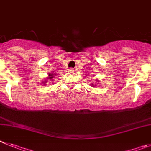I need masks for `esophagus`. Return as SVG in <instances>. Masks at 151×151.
Listing matches in <instances>:
<instances>
[{
  "label": "esophagus",
  "instance_id": "34e87169",
  "mask_svg": "<svg viewBox=\"0 0 151 151\" xmlns=\"http://www.w3.org/2000/svg\"><path fill=\"white\" fill-rule=\"evenodd\" d=\"M75 70H75L74 68H73V67H71V68L69 69V71H70V72H74Z\"/></svg>",
  "mask_w": 151,
  "mask_h": 151
}]
</instances>
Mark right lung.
Masks as SVG:
<instances>
[{
    "label": "right lung",
    "mask_w": 151,
    "mask_h": 151,
    "mask_svg": "<svg viewBox=\"0 0 151 151\" xmlns=\"http://www.w3.org/2000/svg\"><path fill=\"white\" fill-rule=\"evenodd\" d=\"M49 76H51L50 78H52L54 76H52V75H50V74H49Z\"/></svg>",
    "instance_id": "obj_1"
}]
</instances>
